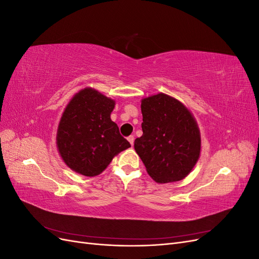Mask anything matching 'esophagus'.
I'll use <instances>...</instances> for the list:
<instances>
[{"label": "esophagus", "instance_id": "esophagus-1", "mask_svg": "<svg viewBox=\"0 0 259 259\" xmlns=\"http://www.w3.org/2000/svg\"><path fill=\"white\" fill-rule=\"evenodd\" d=\"M127 140H128V142H130L131 146L133 147V145H134V136H133V135L128 136V137H127Z\"/></svg>", "mask_w": 259, "mask_h": 259}]
</instances>
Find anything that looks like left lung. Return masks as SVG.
<instances>
[{
    "label": "left lung",
    "mask_w": 259,
    "mask_h": 259,
    "mask_svg": "<svg viewBox=\"0 0 259 259\" xmlns=\"http://www.w3.org/2000/svg\"><path fill=\"white\" fill-rule=\"evenodd\" d=\"M143 136L134 148L156 183L184 179L197 163L201 150L198 124L177 99L158 94L142 100Z\"/></svg>",
    "instance_id": "obj_1"
}]
</instances>
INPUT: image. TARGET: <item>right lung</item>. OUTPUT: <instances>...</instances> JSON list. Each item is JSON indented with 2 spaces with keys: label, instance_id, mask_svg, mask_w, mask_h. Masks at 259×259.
Wrapping results in <instances>:
<instances>
[{
  "label": "right lung",
  "instance_id": "right-lung-1",
  "mask_svg": "<svg viewBox=\"0 0 259 259\" xmlns=\"http://www.w3.org/2000/svg\"><path fill=\"white\" fill-rule=\"evenodd\" d=\"M114 100L85 89L70 100L59 122L57 148L67 165L84 176H96L113 156L131 147L110 114Z\"/></svg>",
  "mask_w": 259,
  "mask_h": 259
}]
</instances>
